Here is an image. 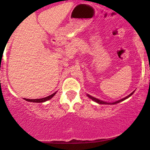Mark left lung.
<instances>
[{
	"label": "left lung",
	"mask_w": 150,
	"mask_h": 150,
	"mask_svg": "<svg viewBox=\"0 0 150 150\" xmlns=\"http://www.w3.org/2000/svg\"><path fill=\"white\" fill-rule=\"evenodd\" d=\"M133 92H132L131 94H129V95L128 96V97H125V98H123V99H120V100H118V101H115V102H113V103H112V104H118V103H119V102H120V101H123V100H125V99H127V98H128L129 97H130V96L132 95V94H133ZM87 96H88V97L90 98V99H92L93 101H96V102H97V103H99V104H111V103H107V102H105V101H101V100H99V99H96L95 97H92V96H90V95H89V94H87Z\"/></svg>",
	"instance_id": "left-lung-1"
}]
</instances>
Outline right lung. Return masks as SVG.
<instances>
[{"label":"right lung","instance_id":"1","mask_svg":"<svg viewBox=\"0 0 150 150\" xmlns=\"http://www.w3.org/2000/svg\"><path fill=\"white\" fill-rule=\"evenodd\" d=\"M56 94V92L53 93V94H51V95L48 96V97H44V98H42V99H25L26 101H31V102H37V103H42V102H44V101L49 100L52 98L53 96Z\"/></svg>","mask_w":150,"mask_h":150}]
</instances>
